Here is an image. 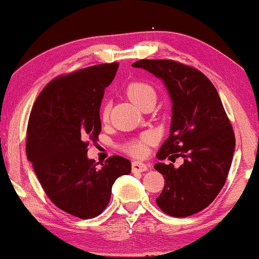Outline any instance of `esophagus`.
<instances>
[{
  "instance_id": "34e87169",
  "label": "esophagus",
  "mask_w": 259,
  "mask_h": 259,
  "mask_svg": "<svg viewBox=\"0 0 259 259\" xmlns=\"http://www.w3.org/2000/svg\"><path fill=\"white\" fill-rule=\"evenodd\" d=\"M149 166L150 165L142 162H133V172H143L149 169Z\"/></svg>"
}]
</instances>
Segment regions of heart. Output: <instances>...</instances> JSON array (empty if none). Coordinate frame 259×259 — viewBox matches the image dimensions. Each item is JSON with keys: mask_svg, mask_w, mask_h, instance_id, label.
Returning <instances> with one entry per match:
<instances>
[{"mask_svg": "<svg viewBox=\"0 0 259 259\" xmlns=\"http://www.w3.org/2000/svg\"><path fill=\"white\" fill-rule=\"evenodd\" d=\"M126 95L131 102H134L137 107H142L145 102L150 100H156V92L150 84L145 82H133L126 87ZM109 116V108L104 107L102 110V118L107 119ZM155 140L152 134H144L136 141L130 142L126 145L125 150L135 157H143L148 151V145H150Z\"/></svg>", "mask_w": 259, "mask_h": 259, "instance_id": "1", "label": "heart"}]
</instances>
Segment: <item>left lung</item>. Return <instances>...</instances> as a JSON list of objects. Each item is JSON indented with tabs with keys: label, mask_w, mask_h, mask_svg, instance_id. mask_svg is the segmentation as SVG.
Masks as SVG:
<instances>
[{
	"label": "left lung",
	"mask_w": 259,
	"mask_h": 259,
	"mask_svg": "<svg viewBox=\"0 0 259 259\" xmlns=\"http://www.w3.org/2000/svg\"><path fill=\"white\" fill-rule=\"evenodd\" d=\"M162 79L171 98L170 135L158 159L183 157V164L156 163L165 180L156 203L174 217L197 213L216 198L227 181L235 135L216 88L197 69L170 60L133 63Z\"/></svg>",
	"instance_id": "8db88e82"
}]
</instances>
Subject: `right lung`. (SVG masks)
Returning <instances> with one entry per match:
<instances>
[{"mask_svg": "<svg viewBox=\"0 0 259 259\" xmlns=\"http://www.w3.org/2000/svg\"><path fill=\"white\" fill-rule=\"evenodd\" d=\"M117 69L118 63L98 64L55 78L29 117L25 152L43 190L57 207L82 220L102 213L115 181L131 172L130 161L121 156L97 167L87 149L98 140L104 89Z\"/></svg>", "mask_w": 259, "mask_h": 259, "instance_id": "right-lung-1", "label": "right lung"}]
</instances>
